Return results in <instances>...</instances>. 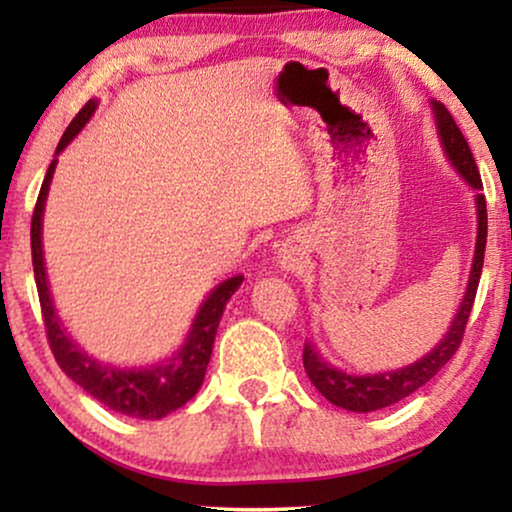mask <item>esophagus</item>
Segmentation results:
<instances>
[{
    "label": "esophagus",
    "instance_id": "obj_1",
    "mask_svg": "<svg viewBox=\"0 0 512 512\" xmlns=\"http://www.w3.org/2000/svg\"><path fill=\"white\" fill-rule=\"evenodd\" d=\"M277 263H279V268H282V270L296 272V270L305 268V256L300 254V249L291 247V244H284V247L279 249V254H277Z\"/></svg>",
    "mask_w": 512,
    "mask_h": 512
}]
</instances>
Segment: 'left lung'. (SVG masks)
Returning a JSON list of instances; mask_svg holds the SVG:
<instances>
[{
  "instance_id": "left-lung-1",
  "label": "left lung",
  "mask_w": 512,
  "mask_h": 512,
  "mask_svg": "<svg viewBox=\"0 0 512 512\" xmlns=\"http://www.w3.org/2000/svg\"><path fill=\"white\" fill-rule=\"evenodd\" d=\"M431 107H433V114H436L438 135H440V144H443L445 149V156L450 158L454 170L464 177L466 184L471 186L473 191H478V195H475V207H478V240H475L471 277H468L466 296L461 300L457 317H454L450 331L445 333V338L438 342L436 349H431L429 354L405 368L389 370V373H380V375H347L321 359L312 342H307L303 349V366H305L307 377H310L314 387L319 389L321 396L328 398L333 405H338V408H345L352 412H373V410L387 408V405H394L398 401H403L405 396H410L412 391L424 387L433 375H438L440 368L452 359L454 352H457L461 345V340H464L468 314L473 310L475 291H478V284H480L482 261H485V244H487V202H485V195L480 193L482 179H480L478 165H475L473 153L468 149V142L464 139V135H461L459 125L454 123L450 111L445 109V104H440L436 100L431 102Z\"/></svg>"
}]
</instances>
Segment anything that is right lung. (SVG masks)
Listing matches in <instances>:
<instances>
[{
    "label": "right lung",
    "mask_w": 512,
    "mask_h": 512,
    "mask_svg": "<svg viewBox=\"0 0 512 512\" xmlns=\"http://www.w3.org/2000/svg\"><path fill=\"white\" fill-rule=\"evenodd\" d=\"M95 107V100H88L83 104V109L76 114L74 121L69 123L65 135H62L55 153H60L76 135H79L83 125H86L90 121V116L95 114ZM55 165H58V160L53 158V163L48 165L44 184H41L37 205H34L30 230L34 282H37L41 317H44L46 338L48 345H51L55 361H58L62 373L72 377L79 387L86 389L90 396L97 398V401L104 403L114 412H121V415L135 419H160L170 415V412L181 408V405H186L195 394H198L200 384L205 380L209 356H212L221 314L226 310L230 296L240 289L244 277H230L209 293L205 303L200 305L198 314H195L191 333H188L186 342L167 363H160V366L151 368L121 370L102 366V363L90 359V356L86 352H81V347L69 338L65 328H62L60 317L55 314L51 291H48L44 249H41V219H44L46 195L48 186H51Z\"/></svg>",
    "instance_id": "right-lung-1"
}]
</instances>
